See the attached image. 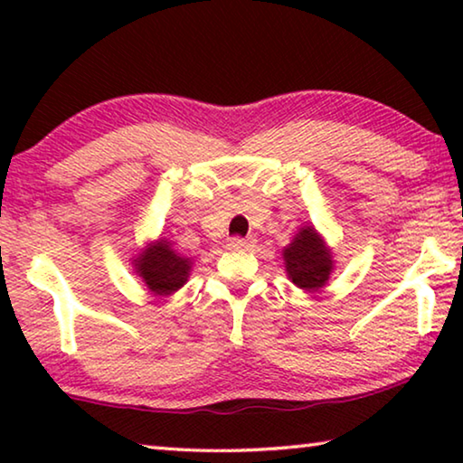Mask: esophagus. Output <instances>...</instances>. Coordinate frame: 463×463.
Listing matches in <instances>:
<instances>
[{
	"label": "esophagus",
	"instance_id": "34e87169",
	"mask_svg": "<svg viewBox=\"0 0 463 463\" xmlns=\"http://www.w3.org/2000/svg\"><path fill=\"white\" fill-rule=\"evenodd\" d=\"M253 245H255V239H241V237H234L226 242V247L231 250H249Z\"/></svg>",
	"mask_w": 463,
	"mask_h": 463
}]
</instances>
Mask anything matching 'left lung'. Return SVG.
Here are the masks:
<instances>
[{
	"mask_svg": "<svg viewBox=\"0 0 463 463\" xmlns=\"http://www.w3.org/2000/svg\"><path fill=\"white\" fill-rule=\"evenodd\" d=\"M281 257H284L288 279L304 292H318L333 276V249L312 224L298 229L294 239L281 249Z\"/></svg>",
	"mask_w": 463,
	"mask_h": 463,
	"instance_id": "left-lung-1",
	"label": "left lung"
}]
</instances>
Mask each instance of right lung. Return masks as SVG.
<instances>
[{"label": "right lung", "instance_id": "add662e5", "mask_svg": "<svg viewBox=\"0 0 463 463\" xmlns=\"http://www.w3.org/2000/svg\"><path fill=\"white\" fill-rule=\"evenodd\" d=\"M194 268V257L177 250L165 237L148 241L140 253L132 257V271L140 278L148 294L156 298L171 296L182 289Z\"/></svg>", "mask_w": 463, "mask_h": 463}]
</instances>
